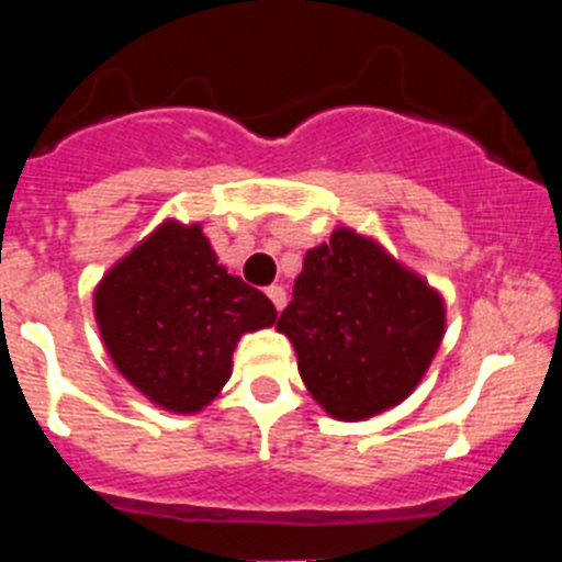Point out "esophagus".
I'll use <instances>...</instances> for the list:
<instances>
[{
	"label": "esophagus",
	"mask_w": 562,
	"mask_h": 562,
	"mask_svg": "<svg viewBox=\"0 0 562 562\" xmlns=\"http://www.w3.org/2000/svg\"><path fill=\"white\" fill-rule=\"evenodd\" d=\"M267 297H270L272 306H276L278 312H281L286 306V290H284V286H278V284L267 286Z\"/></svg>",
	"instance_id": "1"
}]
</instances>
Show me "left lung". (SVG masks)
Returning a JSON list of instances; mask_svg holds the SVG:
<instances>
[{"label": "left lung", "mask_w": 562, "mask_h": 562, "mask_svg": "<svg viewBox=\"0 0 562 562\" xmlns=\"http://www.w3.org/2000/svg\"><path fill=\"white\" fill-rule=\"evenodd\" d=\"M278 329L326 414L357 422L416 389L445 335V304L371 238L337 227L306 252Z\"/></svg>", "instance_id": "1"}]
</instances>
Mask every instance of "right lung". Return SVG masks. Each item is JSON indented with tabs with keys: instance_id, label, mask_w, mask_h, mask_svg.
Masks as SVG:
<instances>
[{
	"instance_id": "right-lung-1",
	"label": "right lung",
	"mask_w": 562,
	"mask_h": 562,
	"mask_svg": "<svg viewBox=\"0 0 562 562\" xmlns=\"http://www.w3.org/2000/svg\"><path fill=\"white\" fill-rule=\"evenodd\" d=\"M95 317L134 389L160 408L193 414L231 376L238 337L276 324V306L227 276L200 225L166 222L106 272Z\"/></svg>"
}]
</instances>
